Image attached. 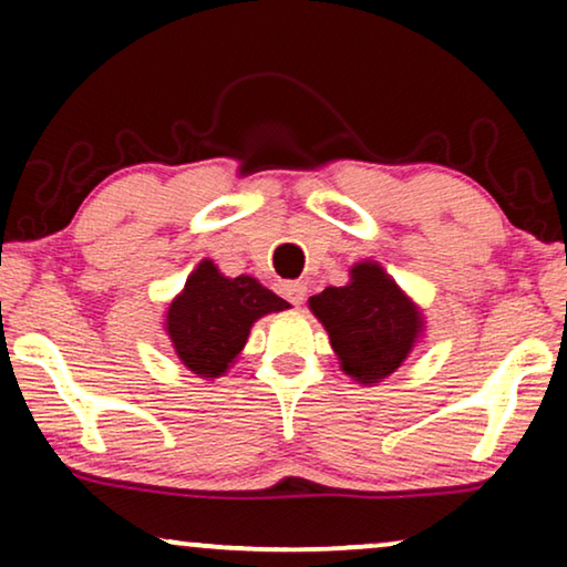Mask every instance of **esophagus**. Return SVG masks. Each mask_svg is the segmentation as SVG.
<instances>
[{"label": "esophagus", "instance_id": "obj_1", "mask_svg": "<svg viewBox=\"0 0 567 567\" xmlns=\"http://www.w3.org/2000/svg\"><path fill=\"white\" fill-rule=\"evenodd\" d=\"M281 291H284V297L291 301V305H301V301H305V297H307V286L301 284V281H284L281 284Z\"/></svg>", "mask_w": 567, "mask_h": 567}]
</instances>
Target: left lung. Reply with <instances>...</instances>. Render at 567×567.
Listing matches in <instances>:
<instances>
[{"instance_id":"8db88e82","label":"left lung","mask_w":567,"mask_h":567,"mask_svg":"<svg viewBox=\"0 0 567 567\" xmlns=\"http://www.w3.org/2000/svg\"><path fill=\"white\" fill-rule=\"evenodd\" d=\"M309 309L328 330L340 371L367 386L394 374L425 330L423 309L377 260L353 262L348 284L309 297Z\"/></svg>"}]
</instances>
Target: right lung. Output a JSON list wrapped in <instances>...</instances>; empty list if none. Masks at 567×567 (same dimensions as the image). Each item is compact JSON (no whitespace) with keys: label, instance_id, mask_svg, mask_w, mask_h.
<instances>
[{"label":"right lung","instance_id":"add662e5","mask_svg":"<svg viewBox=\"0 0 567 567\" xmlns=\"http://www.w3.org/2000/svg\"><path fill=\"white\" fill-rule=\"evenodd\" d=\"M284 309H289V301L276 297L258 278H229L206 258L169 301L162 324L183 367L214 382L243 353L252 324Z\"/></svg>","mask_w":567,"mask_h":567}]
</instances>
